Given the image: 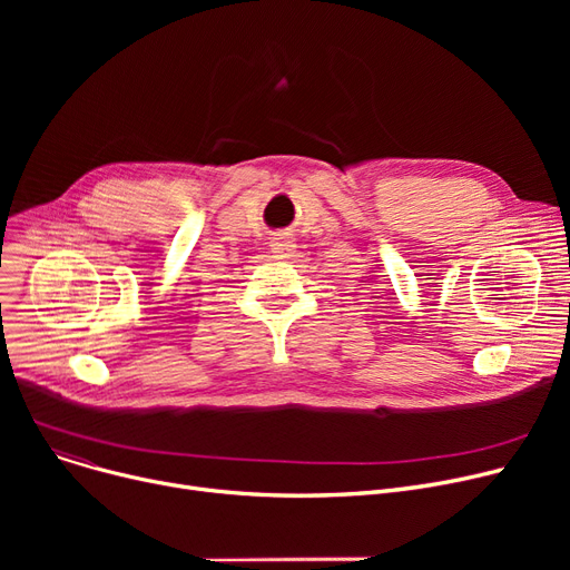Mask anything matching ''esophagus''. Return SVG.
I'll list each match as a JSON object with an SVG mask.
<instances>
[{
	"label": "esophagus",
	"mask_w": 570,
	"mask_h": 570,
	"mask_svg": "<svg viewBox=\"0 0 570 570\" xmlns=\"http://www.w3.org/2000/svg\"><path fill=\"white\" fill-rule=\"evenodd\" d=\"M269 247H273L275 258H291L295 252V239L288 230L284 233H275L273 239H269Z\"/></svg>",
	"instance_id": "esophagus-1"
}]
</instances>
